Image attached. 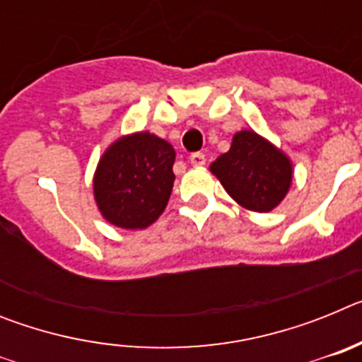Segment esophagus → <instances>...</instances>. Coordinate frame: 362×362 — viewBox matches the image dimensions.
Listing matches in <instances>:
<instances>
[{
    "label": "esophagus",
    "mask_w": 362,
    "mask_h": 362,
    "mask_svg": "<svg viewBox=\"0 0 362 362\" xmlns=\"http://www.w3.org/2000/svg\"><path fill=\"white\" fill-rule=\"evenodd\" d=\"M204 161H206V158H204L203 152H194L190 156V163L194 166H203Z\"/></svg>",
    "instance_id": "34e87169"
}]
</instances>
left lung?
Returning <instances> with one entry per match:
<instances>
[{"label": "left lung", "mask_w": 362, "mask_h": 362, "mask_svg": "<svg viewBox=\"0 0 362 362\" xmlns=\"http://www.w3.org/2000/svg\"><path fill=\"white\" fill-rule=\"evenodd\" d=\"M230 197L254 212H270L292 183V165L283 152L252 130L233 136L232 146L210 165Z\"/></svg>", "instance_id": "left-lung-1"}]
</instances>
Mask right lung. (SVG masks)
Instances as JSON below:
<instances>
[{
  "label": "right lung",
  "mask_w": 362,
  "mask_h": 362,
  "mask_svg": "<svg viewBox=\"0 0 362 362\" xmlns=\"http://www.w3.org/2000/svg\"><path fill=\"white\" fill-rule=\"evenodd\" d=\"M175 150L153 134L121 137L99 161L94 196L112 225L146 228L158 219L174 187Z\"/></svg>",
  "instance_id": "right-lung-1"
}]
</instances>
